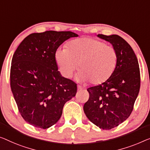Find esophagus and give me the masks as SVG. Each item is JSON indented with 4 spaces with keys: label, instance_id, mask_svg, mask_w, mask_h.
<instances>
[{
    "label": "esophagus",
    "instance_id": "34e87169",
    "mask_svg": "<svg viewBox=\"0 0 150 150\" xmlns=\"http://www.w3.org/2000/svg\"><path fill=\"white\" fill-rule=\"evenodd\" d=\"M82 89H83V88H82V87L80 86H77V90L78 91L82 90Z\"/></svg>",
    "mask_w": 150,
    "mask_h": 150
}]
</instances>
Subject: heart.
<instances>
[{
  "label": "heart",
  "mask_w": 150,
  "mask_h": 150,
  "mask_svg": "<svg viewBox=\"0 0 150 150\" xmlns=\"http://www.w3.org/2000/svg\"><path fill=\"white\" fill-rule=\"evenodd\" d=\"M55 60L62 75L70 78L77 67V79L92 84L106 81L112 74L117 62V54L112 46L91 38L74 40L66 48L55 52Z\"/></svg>",
  "instance_id": "obj_1"
}]
</instances>
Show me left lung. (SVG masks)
Wrapping results in <instances>:
<instances>
[{
    "label": "left lung",
    "mask_w": 150,
    "mask_h": 150,
    "mask_svg": "<svg viewBox=\"0 0 150 150\" xmlns=\"http://www.w3.org/2000/svg\"><path fill=\"white\" fill-rule=\"evenodd\" d=\"M98 37L109 42L117 54L115 71L106 81L87 90L83 106L86 117L100 129H111L130 116L140 88L139 63L131 46L118 35Z\"/></svg>",
    "instance_id": "1"
}]
</instances>
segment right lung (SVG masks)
I'll return each mask as SVG.
<instances>
[{"instance_id":"1","label":"right lung","mask_w":150,"mask_h":150,"mask_svg":"<svg viewBox=\"0 0 150 150\" xmlns=\"http://www.w3.org/2000/svg\"><path fill=\"white\" fill-rule=\"evenodd\" d=\"M72 32L46 31L27 36L11 61V88L21 117L40 129H47L61 118L64 104L75 96L77 84L58 71L55 52Z\"/></svg>"}]
</instances>
